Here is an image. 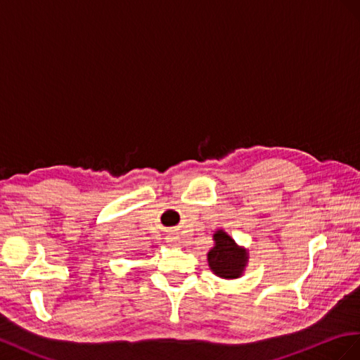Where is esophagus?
<instances>
[{"mask_svg": "<svg viewBox=\"0 0 360 360\" xmlns=\"http://www.w3.org/2000/svg\"><path fill=\"white\" fill-rule=\"evenodd\" d=\"M167 240H169L172 244H178V237H176V235H169Z\"/></svg>", "mask_w": 360, "mask_h": 360, "instance_id": "34e87169", "label": "esophagus"}]
</instances>
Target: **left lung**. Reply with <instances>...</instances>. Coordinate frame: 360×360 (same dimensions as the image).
<instances>
[{"label": "left lung", "instance_id": "obj_1", "mask_svg": "<svg viewBox=\"0 0 360 360\" xmlns=\"http://www.w3.org/2000/svg\"><path fill=\"white\" fill-rule=\"evenodd\" d=\"M215 245L208 252V264L211 270L226 279H237L241 276L245 261H248V253L240 249L229 235L223 231H217L214 233Z\"/></svg>", "mask_w": 360, "mask_h": 360}]
</instances>
